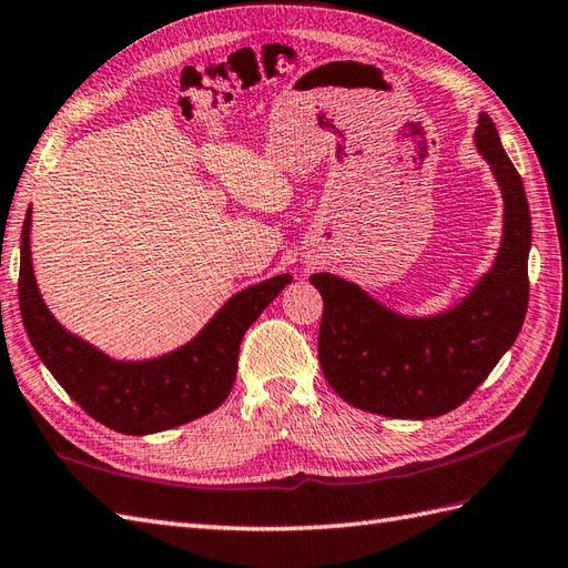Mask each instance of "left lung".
<instances>
[{"label": "left lung", "instance_id": "8db88e82", "mask_svg": "<svg viewBox=\"0 0 568 568\" xmlns=\"http://www.w3.org/2000/svg\"><path fill=\"white\" fill-rule=\"evenodd\" d=\"M504 193V242L494 268L450 312L408 320L358 285L316 273L324 314L320 363L341 399L389 418H433L465 404L518 338L530 297L532 222L523 179L486 113L474 133Z\"/></svg>", "mask_w": 568, "mask_h": 568}]
</instances>
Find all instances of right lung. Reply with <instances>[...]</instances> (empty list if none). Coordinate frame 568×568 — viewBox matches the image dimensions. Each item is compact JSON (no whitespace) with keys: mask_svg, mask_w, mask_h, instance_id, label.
<instances>
[{"mask_svg":"<svg viewBox=\"0 0 568 568\" xmlns=\"http://www.w3.org/2000/svg\"><path fill=\"white\" fill-rule=\"evenodd\" d=\"M31 210L21 230L19 305L38 358L62 389L97 418L125 435H148L201 418L227 399L240 344L258 314L293 275H275L236 293L191 344L144 363H121L64 332L43 305L31 263Z\"/></svg>","mask_w":568,"mask_h":568,"instance_id":"add662e5","label":"right lung"}]
</instances>
